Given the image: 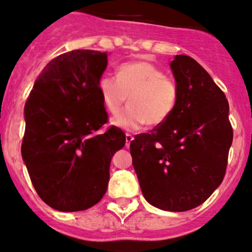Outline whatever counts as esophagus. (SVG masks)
<instances>
[{
	"label": "esophagus",
	"instance_id": "34e87169",
	"mask_svg": "<svg viewBox=\"0 0 252 252\" xmlns=\"http://www.w3.org/2000/svg\"><path fill=\"white\" fill-rule=\"evenodd\" d=\"M132 139H133V136H132V135H130V133H126V146H129V145H130V143L132 142Z\"/></svg>",
	"mask_w": 252,
	"mask_h": 252
}]
</instances>
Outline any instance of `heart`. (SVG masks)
Segmentation results:
<instances>
[{"mask_svg":"<svg viewBox=\"0 0 252 252\" xmlns=\"http://www.w3.org/2000/svg\"><path fill=\"white\" fill-rule=\"evenodd\" d=\"M97 88L110 114L119 113L129 96V107L111 119L114 126L129 131L145 124L151 128L161 126L173 115L179 102L176 81L148 62L123 63L117 78L103 74L98 79Z\"/></svg>","mask_w":252,"mask_h":252,"instance_id":"heart-1","label":"heart"}]
</instances>
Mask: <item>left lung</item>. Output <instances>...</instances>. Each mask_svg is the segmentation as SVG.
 <instances>
[{"instance_id":"1","label":"left lung","mask_w":252,"mask_h":252,"mask_svg":"<svg viewBox=\"0 0 252 252\" xmlns=\"http://www.w3.org/2000/svg\"><path fill=\"white\" fill-rule=\"evenodd\" d=\"M171 68L179 102L170 119L135 136L130 154L145 200L168 212L200 206L223 180L232 143L229 103L205 68L179 55Z\"/></svg>"}]
</instances>
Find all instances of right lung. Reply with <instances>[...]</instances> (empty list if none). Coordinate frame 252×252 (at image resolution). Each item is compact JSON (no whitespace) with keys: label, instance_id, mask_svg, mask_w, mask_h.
<instances>
[{"label":"right lung","instance_id":"add662e5","mask_svg":"<svg viewBox=\"0 0 252 252\" xmlns=\"http://www.w3.org/2000/svg\"><path fill=\"white\" fill-rule=\"evenodd\" d=\"M107 52L74 50L52 59L24 107L22 157L38 195L60 212L91 208L102 199L114 154L126 133L110 126L97 84Z\"/></svg>","mask_w":252,"mask_h":252}]
</instances>
